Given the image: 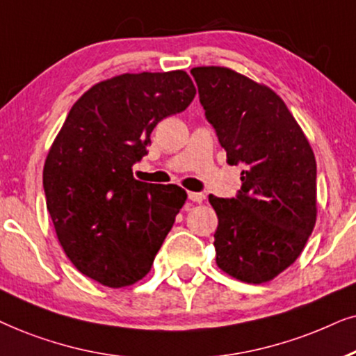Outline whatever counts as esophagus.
Masks as SVG:
<instances>
[{
	"instance_id": "obj_1",
	"label": "esophagus",
	"mask_w": 356,
	"mask_h": 356,
	"mask_svg": "<svg viewBox=\"0 0 356 356\" xmlns=\"http://www.w3.org/2000/svg\"><path fill=\"white\" fill-rule=\"evenodd\" d=\"M188 200L195 202V203H202L205 200V193L202 192H188Z\"/></svg>"
}]
</instances>
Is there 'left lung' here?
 Listing matches in <instances>:
<instances>
[{
	"mask_svg": "<svg viewBox=\"0 0 356 356\" xmlns=\"http://www.w3.org/2000/svg\"><path fill=\"white\" fill-rule=\"evenodd\" d=\"M207 120L244 165L233 198L210 195L218 215L216 264L245 283H265L290 267L316 225V158L272 89L222 66L192 68Z\"/></svg>",
	"mask_w": 356,
	"mask_h": 356,
	"instance_id": "left-lung-1",
	"label": "left lung"
}]
</instances>
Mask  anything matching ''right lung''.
I'll use <instances>...</instances> for the list:
<instances>
[{
	"mask_svg": "<svg viewBox=\"0 0 356 356\" xmlns=\"http://www.w3.org/2000/svg\"><path fill=\"white\" fill-rule=\"evenodd\" d=\"M186 71L120 74L84 92L66 117L44 165L47 210L65 254L104 286L134 285L186 203L181 187L136 181L151 131L191 106Z\"/></svg>",
	"mask_w": 356,
	"mask_h": 356,
	"instance_id": "obj_1",
	"label": "right lung"
}]
</instances>
